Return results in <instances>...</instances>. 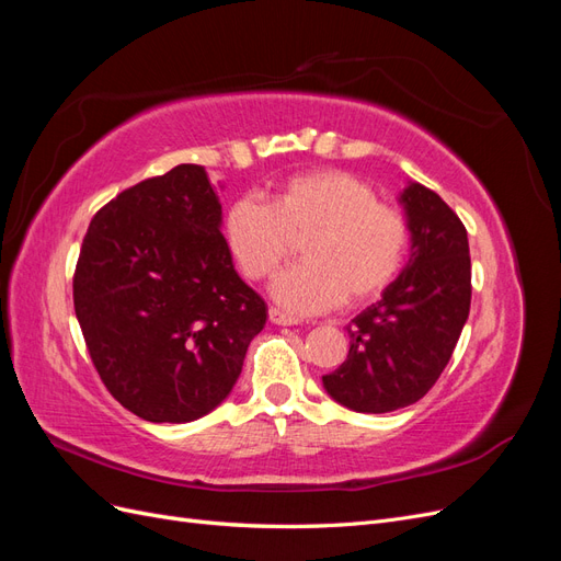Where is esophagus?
<instances>
[{
    "mask_svg": "<svg viewBox=\"0 0 561 561\" xmlns=\"http://www.w3.org/2000/svg\"><path fill=\"white\" fill-rule=\"evenodd\" d=\"M268 320L274 322V325H283V328H287V325H297V318H293L290 313H283L280 309H268Z\"/></svg>",
    "mask_w": 561,
    "mask_h": 561,
    "instance_id": "esophagus-1",
    "label": "esophagus"
}]
</instances>
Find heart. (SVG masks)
<instances>
[{
	"label": "heart",
	"mask_w": 561,
	"mask_h": 561,
	"mask_svg": "<svg viewBox=\"0 0 561 561\" xmlns=\"http://www.w3.org/2000/svg\"><path fill=\"white\" fill-rule=\"evenodd\" d=\"M225 239L252 280L268 278L301 241V264L271 285L285 311L313 316L344 299L360 304L396 280L410 250L404 215L379 203L371 186L344 171H313L278 184L268 203L233 201Z\"/></svg>",
	"instance_id": "b5f03b06"
}]
</instances>
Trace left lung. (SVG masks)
<instances>
[{
	"mask_svg": "<svg viewBox=\"0 0 561 561\" xmlns=\"http://www.w3.org/2000/svg\"><path fill=\"white\" fill-rule=\"evenodd\" d=\"M410 225V260L381 299L351 320V348L328 396L363 414L414 404L443 375L470 313V250L461 219L428 186L398 196Z\"/></svg>",
	"mask_w": 561,
	"mask_h": 561,
	"instance_id": "1",
	"label": "left lung"
}]
</instances>
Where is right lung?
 Wrapping results in <instances>:
<instances>
[{
  "mask_svg": "<svg viewBox=\"0 0 561 561\" xmlns=\"http://www.w3.org/2000/svg\"><path fill=\"white\" fill-rule=\"evenodd\" d=\"M75 311L100 379L135 416L186 423L229 398L266 304L236 274L206 168L180 163L95 213Z\"/></svg>",
  "mask_w": 561,
  "mask_h": 561,
  "instance_id": "obj_1",
  "label": "right lung"
}]
</instances>
